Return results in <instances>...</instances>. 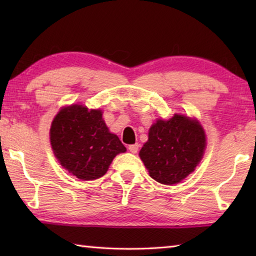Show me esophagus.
Listing matches in <instances>:
<instances>
[{
    "label": "esophagus",
    "instance_id": "34e87169",
    "mask_svg": "<svg viewBox=\"0 0 256 256\" xmlns=\"http://www.w3.org/2000/svg\"><path fill=\"white\" fill-rule=\"evenodd\" d=\"M138 144L128 146V151H130V152H132V154H136V152H138Z\"/></svg>",
    "mask_w": 256,
    "mask_h": 256
}]
</instances>
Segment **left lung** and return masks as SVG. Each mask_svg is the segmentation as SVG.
<instances>
[{"instance_id": "1", "label": "left lung", "mask_w": 256, "mask_h": 256, "mask_svg": "<svg viewBox=\"0 0 256 256\" xmlns=\"http://www.w3.org/2000/svg\"><path fill=\"white\" fill-rule=\"evenodd\" d=\"M206 146V133L198 120L174 114L170 120L159 118L151 125L148 141L138 156L154 180L172 185L194 172Z\"/></svg>"}]
</instances>
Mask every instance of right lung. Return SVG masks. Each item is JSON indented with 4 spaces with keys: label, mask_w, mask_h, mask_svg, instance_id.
<instances>
[{
    "label": "right lung",
    "mask_w": 256,
    "mask_h": 256,
    "mask_svg": "<svg viewBox=\"0 0 256 256\" xmlns=\"http://www.w3.org/2000/svg\"><path fill=\"white\" fill-rule=\"evenodd\" d=\"M50 138L60 166L84 180L105 175L116 154L126 151L118 136L110 132L102 112L79 104L58 112L50 125Z\"/></svg>",
    "instance_id": "right-lung-1"
}]
</instances>
